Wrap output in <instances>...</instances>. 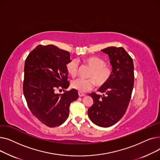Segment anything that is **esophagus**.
Masks as SVG:
<instances>
[{"instance_id":"1","label":"esophagus","mask_w":160,"mask_h":160,"mask_svg":"<svg viewBox=\"0 0 160 160\" xmlns=\"http://www.w3.org/2000/svg\"><path fill=\"white\" fill-rule=\"evenodd\" d=\"M78 95H79V97H84L86 95H85L84 93H80V92H79V93H78Z\"/></svg>"}]
</instances>
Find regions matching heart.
<instances>
[{
    "label": "heart",
    "mask_w": 160,
    "mask_h": 160,
    "mask_svg": "<svg viewBox=\"0 0 160 160\" xmlns=\"http://www.w3.org/2000/svg\"><path fill=\"white\" fill-rule=\"evenodd\" d=\"M83 62L92 69L88 77L89 79L77 78L71 83L73 89L80 93L87 92L93 89L95 83L97 86L102 87L110 80L112 69L110 66L106 65V62L97 56H89L83 59ZM67 70L72 77H76L78 74V63L77 60H72L67 64Z\"/></svg>",
    "instance_id": "obj_1"
}]
</instances>
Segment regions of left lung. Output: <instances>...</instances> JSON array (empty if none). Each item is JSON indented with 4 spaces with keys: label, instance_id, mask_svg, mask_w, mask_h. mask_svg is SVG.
Segmentation results:
<instances>
[{
    "label": "left lung",
    "instance_id": "obj_1",
    "mask_svg": "<svg viewBox=\"0 0 160 160\" xmlns=\"http://www.w3.org/2000/svg\"><path fill=\"white\" fill-rule=\"evenodd\" d=\"M101 50L110 58L112 74L106 84L98 90L102 95L95 93L89 95L94 104L88 113L96 125L110 127L127 112L133 88L134 67L132 58L122 47H110Z\"/></svg>",
    "mask_w": 160,
    "mask_h": 160
}]
</instances>
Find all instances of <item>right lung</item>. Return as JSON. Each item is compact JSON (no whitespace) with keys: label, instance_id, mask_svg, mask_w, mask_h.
Instances as JSON below:
<instances>
[{"label":"right lung","instance_id":"obj_1","mask_svg":"<svg viewBox=\"0 0 160 160\" xmlns=\"http://www.w3.org/2000/svg\"><path fill=\"white\" fill-rule=\"evenodd\" d=\"M70 56L69 52L54 45H39L25 60V99L32 113L48 127L63 124L69 117L71 103L78 98L74 89L63 94L56 93L57 89L69 86L66 66L71 61Z\"/></svg>","mask_w":160,"mask_h":160}]
</instances>
